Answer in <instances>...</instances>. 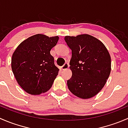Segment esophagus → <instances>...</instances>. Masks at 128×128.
I'll return each instance as SVG.
<instances>
[{"mask_svg":"<svg viewBox=\"0 0 128 128\" xmlns=\"http://www.w3.org/2000/svg\"><path fill=\"white\" fill-rule=\"evenodd\" d=\"M69 67V65L68 63H65V64H64V65L62 66L61 67V69L62 70H65V69H68V68Z\"/></svg>","mask_w":128,"mask_h":128,"instance_id":"obj_1","label":"esophagus"}]
</instances>
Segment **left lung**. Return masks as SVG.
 <instances>
[{"label":"left lung","mask_w":128,"mask_h":128,"mask_svg":"<svg viewBox=\"0 0 128 128\" xmlns=\"http://www.w3.org/2000/svg\"><path fill=\"white\" fill-rule=\"evenodd\" d=\"M64 40L72 51L69 64L72 75L67 82L68 88L80 98L95 96L110 74L111 57L106 48L87 34L66 36Z\"/></svg>","instance_id":"8db88e82"}]
</instances>
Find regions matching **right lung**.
<instances>
[{
    "instance_id": "obj_1",
    "label": "right lung",
    "mask_w": 128,
    "mask_h": 128,
    "mask_svg": "<svg viewBox=\"0 0 128 128\" xmlns=\"http://www.w3.org/2000/svg\"><path fill=\"white\" fill-rule=\"evenodd\" d=\"M59 37L37 34L18 45L12 58V69L19 86L31 95L45 93L52 87L59 69L50 54Z\"/></svg>"
}]
</instances>
